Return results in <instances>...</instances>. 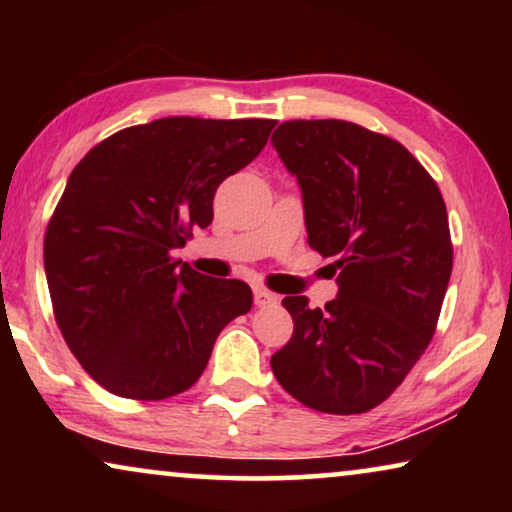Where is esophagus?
Wrapping results in <instances>:
<instances>
[{
    "label": "esophagus",
    "mask_w": 512,
    "mask_h": 512,
    "mask_svg": "<svg viewBox=\"0 0 512 512\" xmlns=\"http://www.w3.org/2000/svg\"><path fill=\"white\" fill-rule=\"evenodd\" d=\"M277 293H272L265 289V286H254V303L258 307H265V305H277Z\"/></svg>",
    "instance_id": "esophagus-1"
}]
</instances>
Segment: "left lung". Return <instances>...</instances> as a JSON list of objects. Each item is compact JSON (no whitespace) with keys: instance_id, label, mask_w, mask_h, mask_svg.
<instances>
[{"instance_id":"left-lung-1","label":"left lung","mask_w":512,"mask_h":512,"mask_svg":"<svg viewBox=\"0 0 512 512\" xmlns=\"http://www.w3.org/2000/svg\"><path fill=\"white\" fill-rule=\"evenodd\" d=\"M303 188L307 242L335 256L338 298L286 296L293 335L270 366L307 408L361 415L394 394L436 333L452 275L445 200L401 142L349 121H286L272 135Z\"/></svg>"}]
</instances>
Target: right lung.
<instances>
[{
  "label": "right lung",
  "mask_w": 512,
  "mask_h": 512,
  "mask_svg": "<svg viewBox=\"0 0 512 512\" xmlns=\"http://www.w3.org/2000/svg\"><path fill=\"white\" fill-rule=\"evenodd\" d=\"M268 118L172 116L95 144L48 221L44 268L76 361L121 398L191 389L223 326L251 310L240 279H212L172 256L214 219V193L268 142Z\"/></svg>",
  "instance_id": "1"
}]
</instances>
